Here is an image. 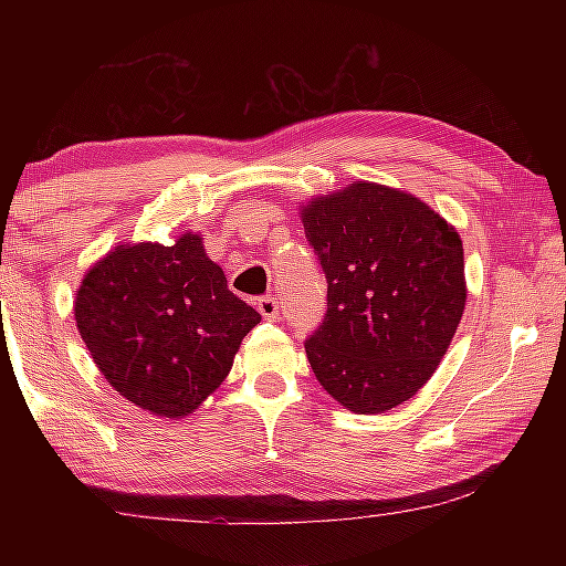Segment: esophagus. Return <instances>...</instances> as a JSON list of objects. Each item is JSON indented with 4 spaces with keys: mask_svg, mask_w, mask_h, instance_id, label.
<instances>
[{
    "mask_svg": "<svg viewBox=\"0 0 566 566\" xmlns=\"http://www.w3.org/2000/svg\"><path fill=\"white\" fill-rule=\"evenodd\" d=\"M256 310H260L266 322L280 319V302H276V296H262V300L256 302Z\"/></svg>",
    "mask_w": 566,
    "mask_h": 566,
    "instance_id": "1",
    "label": "esophagus"
}]
</instances>
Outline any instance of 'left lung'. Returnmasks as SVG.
I'll use <instances>...</instances> for the list:
<instances>
[{
	"label": "left lung",
	"instance_id": "obj_1",
	"mask_svg": "<svg viewBox=\"0 0 566 566\" xmlns=\"http://www.w3.org/2000/svg\"><path fill=\"white\" fill-rule=\"evenodd\" d=\"M327 276V314L304 342L344 409L381 415L434 375L464 314L457 229L407 191L354 181L302 207Z\"/></svg>",
	"mask_w": 566,
	"mask_h": 566
}]
</instances>
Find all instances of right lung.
Returning a JSON list of instances; mask_svg holds the SVG:
<instances>
[{"mask_svg": "<svg viewBox=\"0 0 566 566\" xmlns=\"http://www.w3.org/2000/svg\"><path fill=\"white\" fill-rule=\"evenodd\" d=\"M74 319L104 379L157 417L195 411L227 379L260 312L229 292L202 237L119 244L84 274Z\"/></svg>", "mask_w": 566, "mask_h": 566, "instance_id": "add662e5", "label": "right lung"}]
</instances>
